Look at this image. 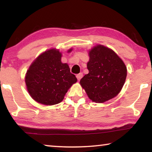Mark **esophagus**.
<instances>
[{
  "label": "esophagus",
  "instance_id": "1",
  "mask_svg": "<svg viewBox=\"0 0 152 152\" xmlns=\"http://www.w3.org/2000/svg\"><path fill=\"white\" fill-rule=\"evenodd\" d=\"M82 76H83V74H82V73H80L78 74H77L76 78H77V79H78V80L79 81L82 78Z\"/></svg>",
  "mask_w": 152,
  "mask_h": 152
}]
</instances>
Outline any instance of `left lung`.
<instances>
[{"instance_id": "8db88e82", "label": "left lung", "mask_w": 152, "mask_h": 152, "mask_svg": "<svg viewBox=\"0 0 152 152\" xmlns=\"http://www.w3.org/2000/svg\"><path fill=\"white\" fill-rule=\"evenodd\" d=\"M89 71L80 84L92 101L102 103L117 96L127 77V67L114 51L96 45L88 52Z\"/></svg>"}]
</instances>
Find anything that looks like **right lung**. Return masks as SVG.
Segmentation results:
<instances>
[{
  "mask_svg": "<svg viewBox=\"0 0 152 152\" xmlns=\"http://www.w3.org/2000/svg\"><path fill=\"white\" fill-rule=\"evenodd\" d=\"M70 49L68 52H70ZM61 53L51 48L38 56L25 75L27 91L38 103L53 105L63 101L72 84L77 82L68 64L61 62Z\"/></svg>",
  "mask_w": 152,
  "mask_h": 152,
  "instance_id": "add662e5",
  "label": "right lung"
}]
</instances>
